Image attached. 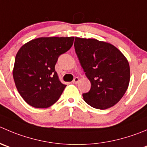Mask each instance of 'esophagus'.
Instances as JSON below:
<instances>
[{
  "instance_id": "1",
  "label": "esophagus",
  "mask_w": 147,
  "mask_h": 147,
  "mask_svg": "<svg viewBox=\"0 0 147 147\" xmlns=\"http://www.w3.org/2000/svg\"><path fill=\"white\" fill-rule=\"evenodd\" d=\"M78 82H79V78H74L73 81H72V83L77 84Z\"/></svg>"
}]
</instances>
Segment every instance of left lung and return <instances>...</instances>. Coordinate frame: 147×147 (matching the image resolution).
I'll list each match as a JSON object with an SVG mask.
<instances>
[{"mask_svg": "<svg viewBox=\"0 0 147 147\" xmlns=\"http://www.w3.org/2000/svg\"><path fill=\"white\" fill-rule=\"evenodd\" d=\"M75 52L91 83L82 94L89 105L104 110L116 105L129 87L130 67L124 55L113 45L95 39L75 37Z\"/></svg>", "mask_w": 147, "mask_h": 147, "instance_id": "obj_1", "label": "left lung"}]
</instances>
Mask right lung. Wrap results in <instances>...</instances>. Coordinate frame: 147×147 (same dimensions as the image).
<instances>
[{
  "label": "right lung",
  "mask_w": 147,
  "mask_h": 147,
  "mask_svg": "<svg viewBox=\"0 0 147 147\" xmlns=\"http://www.w3.org/2000/svg\"><path fill=\"white\" fill-rule=\"evenodd\" d=\"M74 37H41L23 45L15 58L13 76L18 92L31 106L45 108L56 102L66 85L55 71L59 57L73 45Z\"/></svg>",
  "instance_id": "1"
}]
</instances>
